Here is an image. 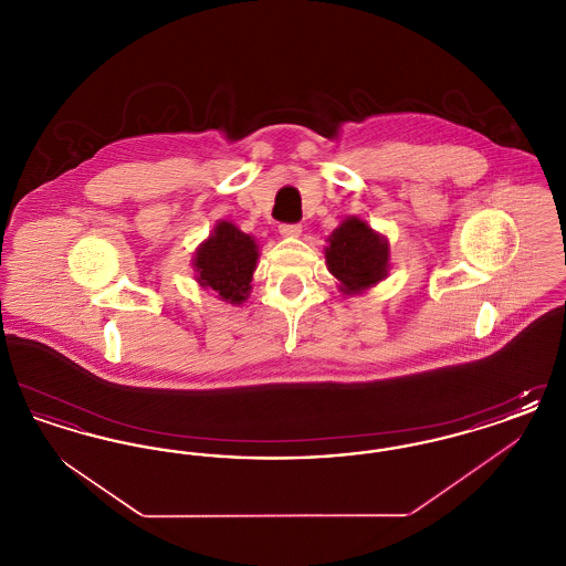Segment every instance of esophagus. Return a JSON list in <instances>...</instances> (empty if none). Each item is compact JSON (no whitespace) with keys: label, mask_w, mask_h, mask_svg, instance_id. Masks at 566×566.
<instances>
[{"label":"esophagus","mask_w":566,"mask_h":566,"mask_svg":"<svg viewBox=\"0 0 566 566\" xmlns=\"http://www.w3.org/2000/svg\"><path fill=\"white\" fill-rule=\"evenodd\" d=\"M280 233L284 238H298L301 235V224H280Z\"/></svg>","instance_id":"esophagus-1"}]
</instances>
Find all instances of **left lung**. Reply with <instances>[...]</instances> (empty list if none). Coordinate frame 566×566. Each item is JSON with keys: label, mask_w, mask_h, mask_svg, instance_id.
<instances>
[{"label": "left lung", "mask_w": 566, "mask_h": 566, "mask_svg": "<svg viewBox=\"0 0 566 566\" xmlns=\"http://www.w3.org/2000/svg\"><path fill=\"white\" fill-rule=\"evenodd\" d=\"M326 242V268L346 295L363 293L388 275L390 245L358 216H348Z\"/></svg>", "instance_id": "left-lung-1"}]
</instances>
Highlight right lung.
Here are the masks:
<instances>
[{"label":"right lung","instance_id":"right-lung-1","mask_svg":"<svg viewBox=\"0 0 566 566\" xmlns=\"http://www.w3.org/2000/svg\"><path fill=\"white\" fill-rule=\"evenodd\" d=\"M259 248L233 222H216L212 235L195 252L192 268L197 282L214 291L220 301L240 305L250 295L252 273L256 270Z\"/></svg>","mask_w":566,"mask_h":566}]
</instances>
